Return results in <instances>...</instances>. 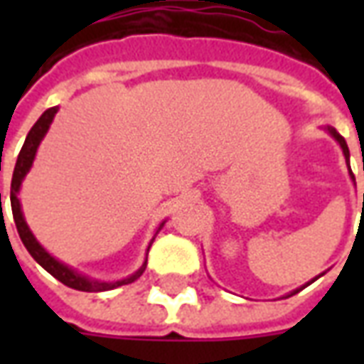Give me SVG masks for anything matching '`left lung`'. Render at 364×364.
Here are the masks:
<instances>
[{
    "instance_id": "obj_1",
    "label": "left lung",
    "mask_w": 364,
    "mask_h": 364,
    "mask_svg": "<svg viewBox=\"0 0 364 364\" xmlns=\"http://www.w3.org/2000/svg\"><path fill=\"white\" fill-rule=\"evenodd\" d=\"M328 132H329V134H331V136H333V138H336V140H337V144L341 146V150H343V156H345V161H347V166H349V148H347V142H345V138H343V136H341V134H339V132H337L336 128H329V127H328ZM349 175H351V179H353V181H355V175H353L351 167H349ZM363 210H364V193H363ZM316 279H318V277H316ZM316 279H312V281H310V282H314V281H316ZM310 282H308V284H310ZM302 289H304V287H302ZM302 289L292 290L290 294H287V298L292 296V294H296L298 290H302Z\"/></svg>"
}]
</instances>
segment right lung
<instances>
[{"instance_id":"obj_1","label":"right lung","mask_w":364,"mask_h":364,"mask_svg":"<svg viewBox=\"0 0 364 364\" xmlns=\"http://www.w3.org/2000/svg\"><path fill=\"white\" fill-rule=\"evenodd\" d=\"M58 112V107H50V109H46V111L41 114V119L36 120L35 127L28 130L27 138H25V144H23V148L19 151V158H17V164H15V169H13V179H11V210H13V220H15V226H17V232H19V237L23 245L27 247V252L33 255V259L41 265L43 269H46L48 273L54 277V279H58L60 282H64L66 287L75 290H83V292H103V290H112L117 289V287H122V284H130V282H134L136 279H140V274L144 273V269H146V261L142 263V267L138 269L136 273H132L127 279H120V281H95V279H90V277H85V274L77 273L72 267H68L64 263H60L56 257H52L50 253L44 250L43 245L36 242V237L33 236V232L27 226V222H25V216H23V210H21V203H19V189H21V183L25 179V175L28 173V169L33 166V161H35L36 150H38V144L43 142L44 134L48 132V128H50V122L54 120V114ZM1 197V195H0ZM164 224L166 220L159 224L158 232L164 228ZM156 232V234H158ZM151 242H154V237H151ZM150 242V245H151ZM150 245H148V250H150Z\"/></svg>"}]
</instances>
